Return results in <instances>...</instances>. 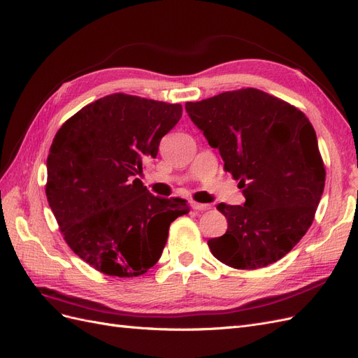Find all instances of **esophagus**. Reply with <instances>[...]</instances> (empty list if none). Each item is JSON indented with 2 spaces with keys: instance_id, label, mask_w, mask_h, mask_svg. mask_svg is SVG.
<instances>
[{
  "instance_id": "esophagus-1",
  "label": "esophagus",
  "mask_w": 358,
  "mask_h": 358,
  "mask_svg": "<svg viewBox=\"0 0 358 358\" xmlns=\"http://www.w3.org/2000/svg\"><path fill=\"white\" fill-rule=\"evenodd\" d=\"M192 206H193V210H196V211H207L211 208L210 203H201V202H193Z\"/></svg>"
}]
</instances>
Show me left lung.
Segmentation results:
<instances>
[{"label": "left lung", "instance_id": "obj_1", "mask_svg": "<svg viewBox=\"0 0 358 358\" xmlns=\"http://www.w3.org/2000/svg\"><path fill=\"white\" fill-rule=\"evenodd\" d=\"M186 110L246 198L244 206H217L228 229L208 240L214 258L237 270L279 261L310 228L324 192L325 168L310 121L257 88L187 101Z\"/></svg>", "mask_w": 358, "mask_h": 358}]
</instances>
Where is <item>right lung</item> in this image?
Wrapping results in <instances>:
<instances>
[{
  "instance_id": "right-lung-1",
  "label": "right lung",
  "mask_w": 358,
  "mask_h": 358,
  "mask_svg": "<svg viewBox=\"0 0 358 358\" xmlns=\"http://www.w3.org/2000/svg\"><path fill=\"white\" fill-rule=\"evenodd\" d=\"M182 114L124 93L84 106L59 127L48 156L46 196L69 248L97 271L136 278L155 265L181 198L151 195L136 176Z\"/></svg>"
}]
</instances>
